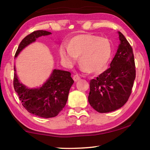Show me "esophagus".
<instances>
[{"mask_svg":"<svg viewBox=\"0 0 150 150\" xmlns=\"http://www.w3.org/2000/svg\"><path fill=\"white\" fill-rule=\"evenodd\" d=\"M73 79L75 82H76V81H79V80L81 79V77H80V76L79 74H75V75H74Z\"/></svg>","mask_w":150,"mask_h":150,"instance_id":"esophagus-1","label":"esophagus"}]
</instances>
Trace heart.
<instances>
[{
    "label": "heart",
    "instance_id": "b5f03b06",
    "mask_svg": "<svg viewBox=\"0 0 150 150\" xmlns=\"http://www.w3.org/2000/svg\"><path fill=\"white\" fill-rule=\"evenodd\" d=\"M112 47L108 39L91 34L79 35L69 41L67 48L62 46L59 54L66 64L71 65L79 58L81 68L88 73L101 71L109 62Z\"/></svg>",
    "mask_w": 150,
    "mask_h": 150
}]
</instances>
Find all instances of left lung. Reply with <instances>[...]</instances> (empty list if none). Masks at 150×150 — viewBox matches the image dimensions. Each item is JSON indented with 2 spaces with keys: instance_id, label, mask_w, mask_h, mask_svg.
I'll use <instances>...</instances> for the list:
<instances>
[{
  "instance_id": "obj_1",
  "label": "left lung",
  "mask_w": 150,
  "mask_h": 150,
  "mask_svg": "<svg viewBox=\"0 0 150 150\" xmlns=\"http://www.w3.org/2000/svg\"><path fill=\"white\" fill-rule=\"evenodd\" d=\"M118 34L120 44L110 67L89 83L88 101L101 113L114 111L126 103L136 77L132 47L122 33Z\"/></svg>"
}]
</instances>
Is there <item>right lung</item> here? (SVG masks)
I'll return each mask as SVG.
<instances>
[{
    "mask_svg": "<svg viewBox=\"0 0 150 150\" xmlns=\"http://www.w3.org/2000/svg\"><path fill=\"white\" fill-rule=\"evenodd\" d=\"M52 34L46 30H36L25 37L18 46L15 57L28 45L41 36ZM13 87L22 106L30 113L44 118L56 117L66 104L69 91L74 81L69 71L53 69L42 87L28 88L20 83L14 67Z\"/></svg>",
    "mask_w": 150,
    "mask_h": 150,
    "instance_id": "right-lung-1",
    "label": "right lung"
}]
</instances>
